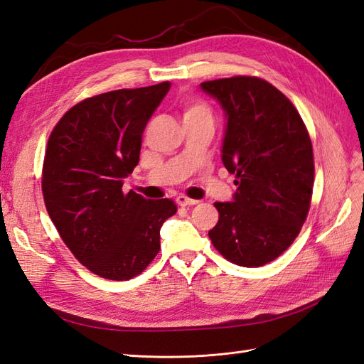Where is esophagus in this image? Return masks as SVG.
Wrapping results in <instances>:
<instances>
[{
	"label": "esophagus",
	"mask_w": 364,
	"mask_h": 364,
	"mask_svg": "<svg viewBox=\"0 0 364 364\" xmlns=\"http://www.w3.org/2000/svg\"><path fill=\"white\" fill-rule=\"evenodd\" d=\"M176 202H178L179 206H193V205L199 203V200L190 199V197H186V196H178V199H176Z\"/></svg>",
	"instance_id": "1"
}]
</instances>
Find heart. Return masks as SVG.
Segmentation results:
<instances>
[{"label":"heart","mask_w":364,"mask_h":364,"mask_svg":"<svg viewBox=\"0 0 364 364\" xmlns=\"http://www.w3.org/2000/svg\"><path fill=\"white\" fill-rule=\"evenodd\" d=\"M182 118H183V121L197 119V118H209V119H211V111H209L206 105H203L200 102H186L183 105Z\"/></svg>","instance_id":"obj_1"}]
</instances>
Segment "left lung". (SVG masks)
Segmentation results:
<instances>
[{"mask_svg": "<svg viewBox=\"0 0 364 364\" xmlns=\"http://www.w3.org/2000/svg\"><path fill=\"white\" fill-rule=\"evenodd\" d=\"M226 115L222 161L235 174L232 202H215L214 247L243 267L277 259L310 211L314 159L304 121L279 90L258 77L200 83Z\"/></svg>", "mask_w": 364, "mask_h": 364, "instance_id": "1", "label": "left lung"}]
</instances>
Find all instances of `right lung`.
I'll return each mask as SVG.
<instances>
[{"label": "right lung", "instance_id": "1", "mask_svg": "<svg viewBox=\"0 0 364 364\" xmlns=\"http://www.w3.org/2000/svg\"><path fill=\"white\" fill-rule=\"evenodd\" d=\"M170 86L86 98L50 135L42 168L48 215L73 255L102 278L127 281L144 270L161 249L162 223L178 211L170 199L123 193L144 129Z\"/></svg>", "mask_w": 364, "mask_h": 364}]
</instances>
